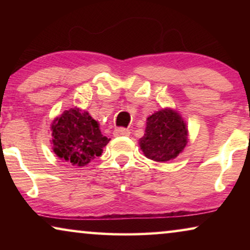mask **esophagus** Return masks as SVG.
Returning a JSON list of instances; mask_svg holds the SVG:
<instances>
[{
	"label": "esophagus",
	"instance_id": "obj_1",
	"mask_svg": "<svg viewBox=\"0 0 250 250\" xmlns=\"http://www.w3.org/2000/svg\"><path fill=\"white\" fill-rule=\"evenodd\" d=\"M129 129L124 128V127H119L116 128L114 131V135L115 136H128L129 135Z\"/></svg>",
	"mask_w": 250,
	"mask_h": 250
}]
</instances>
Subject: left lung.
<instances>
[{"label":"left lung","mask_w":250,"mask_h":250,"mask_svg":"<svg viewBox=\"0 0 250 250\" xmlns=\"http://www.w3.org/2000/svg\"><path fill=\"white\" fill-rule=\"evenodd\" d=\"M146 158L158 163L174 159L188 145V128L179 112L170 108L146 118L145 135L139 141Z\"/></svg>","instance_id":"8db88e82"}]
</instances>
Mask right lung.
<instances>
[{"mask_svg":"<svg viewBox=\"0 0 250 250\" xmlns=\"http://www.w3.org/2000/svg\"><path fill=\"white\" fill-rule=\"evenodd\" d=\"M53 151L70 165H87L95 157L101 156L104 146L110 141L101 134L97 121L80 108L64 110L51 125Z\"/></svg>","mask_w":250,"mask_h":250,"instance_id":"obj_1","label":"right lung"}]
</instances>
